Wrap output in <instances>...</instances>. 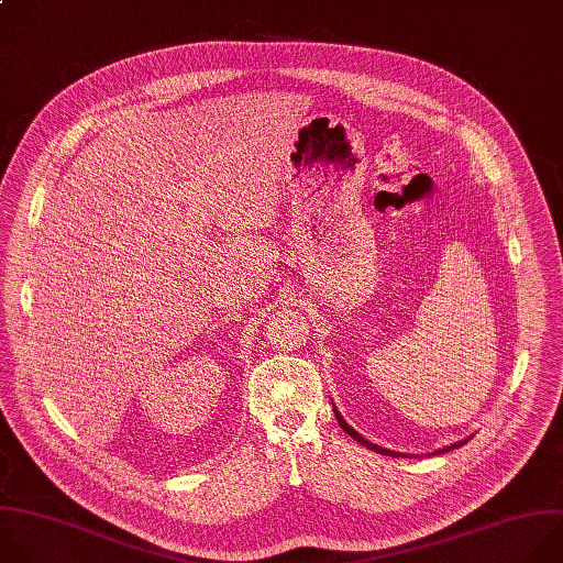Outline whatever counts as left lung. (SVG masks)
Returning a JSON list of instances; mask_svg holds the SVG:
<instances>
[{
    "instance_id": "8db88e82",
    "label": "left lung",
    "mask_w": 563,
    "mask_h": 563,
    "mask_svg": "<svg viewBox=\"0 0 563 563\" xmlns=\"http://www.w3.org/2000/svg\"><path fill=\"white\" fill-rule=\"evenodd\" d=\"M334 417H336V421H340V426L355 439V441H360L362 445H366V448H371V451H375V453H379V455H393V457H401V453H393V451H386V448H382V445H375V443H371L368 439H364L355 428H351L346 421H344V417L340 415V410H336L334 408ZM468 439H464V441H457V443H453V445H445V448H441V451L439 453H448V451H455V448H460V445H464Z\"/></svg>"
}]
</instances>
